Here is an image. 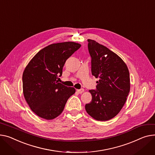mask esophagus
Here are the masks:
<instances>
[{
    "label": "esophagus",
    "mask_w": 155,
    "mask_h": 155,
    "mask_svg": "<svg viewBox=\"0 0 155 155\" xmlns=\"http://www.w3.org/2000/svg\"><path fill=\"white\" fill-rule=\"evenodd\" d=\"M77 91L78 93V94H82V93L84 91V89L81 88V89H80V90H77Z\"/></svg>",
    "instance_id": "34e87169"
}]
</instances>
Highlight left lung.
I'll return each mask as SVG.
<instances>
[{"mask_svg":"<svg viewBox=\"0 0 155 155\" xmlns=\"http://www.w3.org/2000/svg\"><path fill=\"white\" fill-rule=\"evenodd\" d=\"M91 57V74L97 90H91V101L85 105L88 114L98 121L114 118L125 105L130 90L127 65L117 54L95 40L88 39Z\"/></svg>","mask_w":155,"mask_h":155,"instance_id":"left-lung-1","label":"left lung"}]
</instances>
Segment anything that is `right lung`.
Segmentation results:
<instances>
[{
    "instance_id": "obj_1",
    "label": "right lung",
    "mask_w": 155,
    "mask_h": 155,
    "mask_svg": "<svg viewBox=\"0 0 155 155\" xmlns=\"http://www.w3.org/2000/svg\"><path fill=\"white\" fill-rule=\"evenodd\" d=\"M81 45L74 42L53 44L40 50L29 61L22 75L23 94L30 109L39 117L52 120L62 113L75 93L57 79L66 60Z\"/></svg>"
}]
</instances>
